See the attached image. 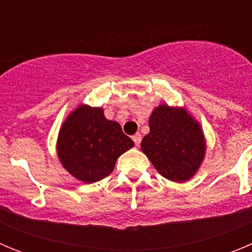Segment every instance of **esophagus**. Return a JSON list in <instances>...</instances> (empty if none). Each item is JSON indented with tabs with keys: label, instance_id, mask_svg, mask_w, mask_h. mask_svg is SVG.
<instances>
[{
	"label": "esophagus",
	"instance_id": "34e87169",
	"mask_svg": "<svg viewBox=\"0 0 252 252\" xmlns=\"http://www.w3.org/2000/svg\"><path fill=\"white\" fill-rule=\"evenodd\" d=\"M132 140H133V142H135V145L139 146L140 142H141V135H140V132L135 133V135L132 136Z\"/></svg>",
	"mask_w": 252,
	"mask_h": 252
}]
</instances>
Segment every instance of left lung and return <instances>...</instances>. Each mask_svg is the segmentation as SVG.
Listing matches in <instances>:
<instances>
[{
  "instance_id": "obj_1",
  "label": "left lung",
  "mask_w": 252,
  "mask_h": 252,
  "mask_svg": "<svg viewBox=\"0 0 252 252\" xmlns=\"http://www.w3.org/2000/svg\"><path fill=\"white\" fill-rule=\"evenodd\" d=\"M150 132L141 150L159 174L173 182H186L197 173L206 153V140L197 121L186 110L160 104L149 119Z\"/></svg>"
}]
</instances>
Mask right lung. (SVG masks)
Wrapping results in <instances>:
<instances>
[{"instance_id": "1", "label": "right lung", "mask_w": 252, "mask_h": 252, "mask_svg": "<svg viewBox=\"0 0 252 252\" xmlns=\"http://www.w3.org/2000/svg\"><path fill=\"white\" fill-rule=\"evenodd\" d=\"M133 146L117 122L99 107L79 106L68 116L58 137V157L64 168L84 183L108 177L117 158Z\"/></svg>"}]
</instances>
